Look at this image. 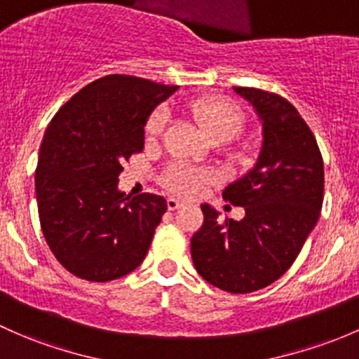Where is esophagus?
I'll use <instances>...</instances> for the list:
<instances>
[{
    "instance_id": "34e87169",
    "label": "esophagus",
    "mask_w": 359,
    "mask_h": 359,
    "mask_svg": "<svg viewBox=\"0 0 359 359\" xmlns=\"http://www.w3.org/2000/svg\"><path fill=\"white\" fill-rule=\"evenodd\" d=\"M167 206H168L170 211H173V210L180 208V206H184V203L180 201V199H177V198H168L167 199Z\"/></svg>"
}]
</instances>
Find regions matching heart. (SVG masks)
<instances>
[{"mask_svg": "<svg viewBox=\"0 0 359 359\" xmlns=\"http://www.w3.org/2000/svg\"><path fill=\"white\" fill-rule=\"evenodd\" d=\"M187 111L203 127V130L206 132L210 139H230L243 129V113L239 111L236 104L224 100V97L206 96L192 100L191 103H187ZM167 123L168 113L165 108H158L151 113L144 126L146 141H158L167 129ZM163 184L175 194L184 196V198H196L213 184V175L206 170L172 167L165 175Z\"/></svg>", "mask_w": 359, "mask_h": 359, "instance_id": "b5f03b06", "label": "heart"}]
</instances>
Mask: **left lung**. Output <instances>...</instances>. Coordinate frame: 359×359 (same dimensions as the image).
Segmentation results:
<instances>
[{
	"mask_svg": "<svg viewBox=\"0 0 359 359\" xmlns=\"http://www.w3.org/2000/svg\"><path fill=\"white\" fill-rule=\"evenodd\" d=\"M263 122L258 163L225 187L224 199L246 217L218 220L201 205V229L192 236L198 273L215 287L246 294L266 287L290 269L316 225L323 203V158L299 111L280 94L233 88Z\"/></svg>",
	"mask_w": 359,
	"mask_h": 359,
	"instance_id": "obj_1",
	"label": "left lung"
}]
</instances>
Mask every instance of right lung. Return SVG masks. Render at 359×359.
Wrapping results in <instances>:
<instances>
[{"instance_id":"right-lung-1","label":"right lung","mask_w":359,"mask_h":359,"mask_svg":"<svg viewBox=\"0 0 359 359\" xmlns=\"http://www.w3.org/2000/svg\"><path fill=\"white\" fill-rule=\"evenodd\" d=\"M177 90L132 75H107L53 116L36 168L39 222L60 265L89 282L137 269L167 211L163 196L116 189L122 165L144 148L146 120Z\"/></svg>"}]
</instances>
